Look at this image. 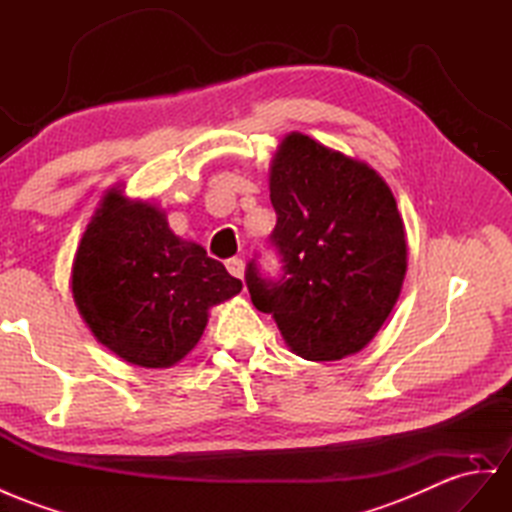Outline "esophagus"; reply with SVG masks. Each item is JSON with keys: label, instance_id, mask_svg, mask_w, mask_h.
<instances>
[{"label": "esophagus", "instance_id": "34e87169", "mask_svg": "<svg viewBox=\"0 0 512 512\" xmlns=\"http://www.w3.org/2000/svg\"><path fill=\"white\" fill-rule=\"evenodd\" d=\"M225 266H227V270H229L231 277H235V279H242V277H244V261H242L240 257H231V259H227V261H225Z\"/></svg>", "mask_w": 512, "mask_h": 512}]
</instances>
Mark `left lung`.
<instances>
[{"label":"left lung","instance_id":"obj_1","mask_svg":"<svg viewBox=\"0 0 512 512\" xmlns=\"http://www.w3.org/2000/svg\"><path fill=\"white\" fill-rule=\"evenodd\" d=\"M270 201V246L283 266L268 277L248 261L253 305L272 313L287 346L309 361L359 352L396 305L406 272L389 186L368 164L290 134L270 168Z\"/></svg>","mask_w":512,"mask_h":512}]
</instances>
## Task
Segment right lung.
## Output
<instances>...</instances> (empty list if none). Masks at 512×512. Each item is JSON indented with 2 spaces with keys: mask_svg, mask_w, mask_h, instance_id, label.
Returning a JSON list of instances; mask_svg holds the SVG:
<instances>
[{
  "mask_svg": "<svg viewBox=\"0 0 512 512\" xmlns=\"http://www.w3.org/2000/svg\"><path fill=\"white\" fill-rule=\"evenodd\" d=\"M205 248L170 231L164 212L112 188L73 264V298L88 329L123 361L170 368L199 342L207 309L240 294Z\"/></svg>",
  "mask_w": 512,
  "mask_h": 512,
  "instance_id": "obj_1",
  "label": "right lung"
}]
</instances>
